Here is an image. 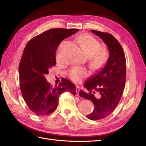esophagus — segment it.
<instances>
[{
    "mask_svg": "<svg viewBox=\"0 0 146 146\" xmlns=\"http://www.w3.org/2000/svg\"><path fill=\"white\" fill-rule=\"evenodd\" d=\"M80 91V86H76V94H77V95H78V94H79Z\"/></svg>",
    "mask_w": 146,
    "mask_h": 146,
    "instance_id": "1",
    "label": "esophagus"
}]
</instances>
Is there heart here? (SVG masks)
Listing matches in <instances>:
<instances>
[{
    "mask_svg": "<svg viewBox=\"0 0 146 146\" xmlns=\"http://www.w3.org/2000/svg\"><path fill=\"white\" fill-rule=\"evenodd\" d=\"M82 49L85 53L92 58V66L95 69L103 66L107 63L109 56L108 52L106 49L102 48L101 43L92 36L84 34L77 38ZM88 71L85 68L74 66L68 71L69 78L75 82H79L87 76Z\"/></svg>",
    "mask_w": 146,
    "mask_h": 146,
    "instance_id": "1",
    "label": "heart"
}]
</instances>
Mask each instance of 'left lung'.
<instances>
[{"label":"left lung","mask_w":146,"mask_h":146,"mask_svg":"<svg viewBox=\"0 0 146 146\" xmlns=\"http://www.w3.org/2000/svg\"><path fill=\"white\" fill-rule=\"evenodd\" d=\"M91 31L107 45L109 58L103 69L85 82L84 86L88 92L82 90L79 95L94 104V110L86 117L98 120L112 113L122 97L125 84L126 60L122 46L114 36L95 30ZM95 92L100 94L98 97L94 95Z\"/></svg>","instance_id":"8db88e82"}]
</instances>
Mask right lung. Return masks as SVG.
<instances>
[{"instance_id":"obj_1","label":"right lung","mask_w":146,"mask_h":146,"mask_svg":"<svg viewBox=\"0 0 146 146\" xmlns=\"http://www.w3.org/2000/svg\"><path fill=\"white\" fill-rule=\"evenodd\" d=\"M78 29H51L34 37L27 42L19 66L20 88L29 109L37 115L51 113L58 105L59 97L66 91L76 94L75 85L64 79L54 87L46 80L49 70L56 64V51L65 38Z\"/></svg>"}]
</instances>
